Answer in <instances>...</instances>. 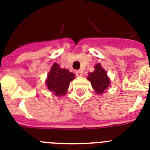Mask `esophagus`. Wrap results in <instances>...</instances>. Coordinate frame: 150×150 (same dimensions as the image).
Returning <instances> with one entry per match:
<instances>
[{
    "label": "esophagus",
    "mask_w": 150,
    "mask_h": 150,
    "mask_svg": "<svg viewBox=\"0 0 150 150\" xmlns=\"http://www.w3.org/2000/svg\"><path fill=\"white\" fill-rule=\"evenodd\" d=\"M76 75L77 76H81L82 75H83V72L81 71V70H76Z\"/></svg>",
    "instance_id": "34e87169"
}]
</instances>
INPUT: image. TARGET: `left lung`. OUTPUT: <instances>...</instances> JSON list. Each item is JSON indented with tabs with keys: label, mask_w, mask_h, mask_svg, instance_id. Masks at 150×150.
<instances>
[{
	"label": "left lung",
	"mask_w": 150,
	"mask_h": 150,
	"mask_svg": "<svg viewBox=\"0 0 150 150\" xmlns=\"http://www.w3.org/2000/svg\"><path fill=\"white\" fill-rule=\"evenodd\" d=\"M90 81L92 88L98 95L104 93L110 84V81L106 71L103 69L100 63L96 65L95 71L89 73L87 78Z\"/></svg>",
	"instance_id": "1"
}]
</instances>
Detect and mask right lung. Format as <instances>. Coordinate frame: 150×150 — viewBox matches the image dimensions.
<instances>
[{
  "mask_svg": "<svg viewBox=\"0 0 150 150\" xmlns=\"http://www.w3.org/2000/svg\"><path fill=\"white\" fill-rule=\"evenodd\" d=\"M75 78V74L69 69H62L56 62L53 64L47 74L46 84L54 96H63L67 93L69 83Z\"/></svg>",
  "mask_w": 150,
  "mask_h": 150,
  "instance_id": "right-lung-1",
  "label": "right lung"
}]
</instances>
